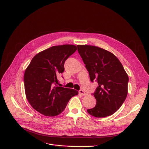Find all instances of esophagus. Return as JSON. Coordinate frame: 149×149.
I'll use <instances>...</instances> for the list:
<instances>
[{"label":"esophagus","mask_w":149,"mask_h":149,"mask_svg":"<svg viewBox=\"0 0 149 149\" xmlns=\"http://www.w3.org/2000/svg\"><path fill=\"white\" fill-rule=\"evenodd\" d=\"M79 94H80L81 95H87V93H86L84 91H83V90H80L79 91Z\"/></svg>","instance_id":"1"}]
</instances>
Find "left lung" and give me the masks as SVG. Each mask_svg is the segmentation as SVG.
Masks as SVG:
<instances>
[{
    "instance_id": "8db88e82",
    "label": "left lung",
    "mask_w": 149,
    "mask_h": 149,
    "mask_svg": "<svg viewBox=\"0 0 149 149\" xmlns=\"http://www.w3.org/2000/svg\"><path fill=\"white\" fill-rule=\"evenodd\" d=\"M78 51L89 72L91 81L98 84L93 93L95 106L88 112L97 118L110 116L118 111L127 95L129 77L114 54L99 47L77 45Z\"/></svg>"
}]
</instances>
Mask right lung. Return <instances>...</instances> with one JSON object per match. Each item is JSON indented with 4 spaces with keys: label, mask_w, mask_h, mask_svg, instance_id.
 <instances>
[{
    "label": "right lung",
    "mask_w": 149,
    "mask_h": 149,
    "mask_svg": "<svg viewBox=\"0 0 149 149\" xmlns=\"http://www.w3.org/2000/svg\"><path fill=\"white\" fill-rule=\"evenodd\" d=\"M77 50L72 45L54 46L33 57L24 74L25 91L29 104L45 116H55L64 111L77 91L59 87L57 75L64 72L65 61Z\"/></svg>",
    "instance_id": "obj_1"
}]
</instances>
